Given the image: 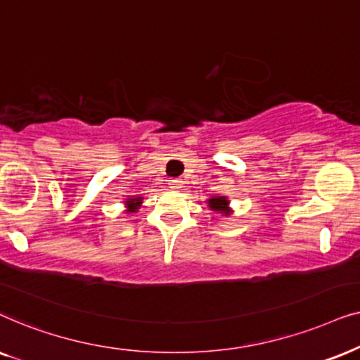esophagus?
Listing matches in <instances>:
<instances>
[{
	"instance_id": "1",
	"label": "esophagus",
	"mask_w": 360,
	"mask_h": 360,
	"mask_svg": "<svg viewBox=\"0 0 360 360\" xmlns=\"http://www.w3.org/2000/svg\"><path fill=\"white\" fill-rule=\"evenodd\" d=\"M167 184H169L171 189L179 191L181 188H183V179H179V177H171V179L167 181Z\"/></svg>"
}]
</instances>
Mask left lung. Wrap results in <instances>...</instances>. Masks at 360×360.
Wrapping results in <instances>:
<instances>
[{
  "mask_svg": "<svg viewBox=\"0 0 360 360\" xmlns=\"http://www.w3.org/2000/svg\"><path fill=\"white\" fill-rule=\"evenodd\" d=\"M230 200L227 195H212V198L207 199V205L210 210H214L215 214H220V215H225V217H229V215H232L233 210L230 209Z\"/></svg>",
  "mask_w": 360,
  "mask_h": 360,
  "instance_id": "8db88e82",
  "label": "left lung"
}]
</instances>
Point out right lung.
<instances>
[{
	"instance_id": "obj_1",
	"label": "right lung",
	"mask_w": 360,
	"mask_h": 360,
	"mask_svg": "<svg viewBox=\"0 0 360 360\" xmlns=\"http://www.w3.org/2000/svg\"><path fill=\"white\" fill-rule=\"evenodd\" d=\"M141 204H143L141 195H135V198L124 199V207H127V210H124V212H127V214H135V212H138V209L141 207Z\"/></svg>"
}]
</instances>
